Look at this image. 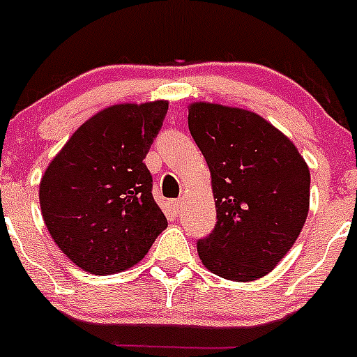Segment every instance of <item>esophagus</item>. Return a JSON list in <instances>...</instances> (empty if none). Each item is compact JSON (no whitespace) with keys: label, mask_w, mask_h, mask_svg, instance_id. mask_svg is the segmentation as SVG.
<instances>
[{"label":"esophagus","mask_w":357,"mask_h":357,"mask_svg":"<svg viewBox=\"0 0 357 357\" xmlns=\"http://www.w3.org/2000/svg\"><path fill=\"white\" fill-rule=\"evenodd\" d=\"M169 206H172L173 213H175V214H178V213H181V207H182V200H172V202H169Z\"/></svg>","instance_id":"1"}]
</instances>
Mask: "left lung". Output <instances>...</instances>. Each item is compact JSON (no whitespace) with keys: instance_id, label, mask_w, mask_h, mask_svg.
I'll list each match as a JSON object with an SVG mask.
<instances>
[{"instance_id":"left-lung-1","label":"left lung","mask_w":357,"mask_h":357,"mask_svg":"<svg viewBox=\"0 0 357 357\" xmlns=\"http://www.w3.org/2000/svg\"><path fill=\"white\" fill-rule=\"evenodd\" d=\"M188 125L216 198V225L197 243L202 263L223 279H259L288 254L304 227L307 164L282 132L250 110L193 103Z\"/></svg>"}]
</instances>
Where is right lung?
<instances>
[{"instance_id": "1", "label": "right lung", "mask_w": 357, "mask_h": 357, "mask_svg": "<svg viewBox=\"0 0 357 357\" xmlns=\"http://www.w3.org/2000/svg\"><path fill=\"white\" fill-rule=\"evenodd\" d=\"M166 112L168 102L103 109L71 135L44 173V223L85 272L109 275L134 266L168 227L143 162Z\"/></svg>"}]
</instances>
